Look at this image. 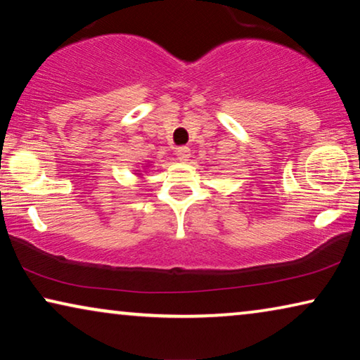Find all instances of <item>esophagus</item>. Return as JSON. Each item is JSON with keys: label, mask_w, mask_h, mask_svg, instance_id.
<instances>
[{"label": "esophagus", "mask_w": 360, "mask_h": 360, "mask_svg": "<svg viewBox=\"0 0 360 360\" xmlns=\"http://www.w3.org/2000/svg\"><path fill=\"white\" fill-rule=\"evenodd\" d=\"M176 159H179L180 162L188 160L190 159V147H186V146L179 147V149H176Z\"/></svg>", "instance_id": "obj_1"}]
</instances>
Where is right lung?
I'll list each match as a JSON object with an SVG mask.
<instances>
[{"label": "right lung", "mask_w": 360, "mask_h": 360, "mask_svg": "<svg viewBox=\"0 0 360 360\" xmlns=\"http://www.w3.org/2000/svg\"><path fill=\"white\" fill-rule=\"evenodd\" d=\"M144 167H147V165H144ZM136 172H139V175H141V170H136Z\"/></svg>", "instance_id": "obj_1"}]
</instances>
